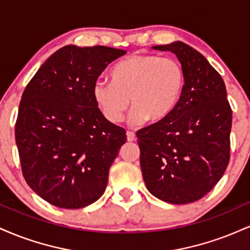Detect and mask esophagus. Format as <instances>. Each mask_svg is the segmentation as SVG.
<instances>
[{
	"label": "esophagus",
	"instance_id": "obj_1",
	"mask_svg": "<svg viewBox=\"0 0 250 250\" xmlns=\"http://www.w3.org/2000/svg\"><path fill=\"white\" fill-rule=\"evenodd\" d=\"M127 140L129 142H133L135 140V133L134 131H127Z\"/></svg>",
	"mask_w": 250,
	"mask_h": 250
}]
</instances>
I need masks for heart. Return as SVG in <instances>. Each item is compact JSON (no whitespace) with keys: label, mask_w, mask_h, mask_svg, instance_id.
<instances>
[{"label":"heart","mask_w":250,"mask_h":250,"mask_svg":"<svg viewBox=\"0 0 250 250\" xmlns=\"http://www.w3.org/2000/svg\"><path fill=\"white\" fill-rule=\"evenodd\" d=\"M110 76L111 81L94 83L93 97L111 123L122 121L130 103L134 123L161 122L176 108L185 88L181 63L155 54H134L117 62Z\"/></svg>","instance_id":"b5f03b06"}]
</instances>
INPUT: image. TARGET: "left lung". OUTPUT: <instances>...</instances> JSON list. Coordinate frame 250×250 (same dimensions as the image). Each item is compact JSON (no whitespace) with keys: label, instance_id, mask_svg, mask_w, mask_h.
Segmentation results:
<instances>
[{"label":"left lung","instance_id":"obj_1","mask_svg":"<svg viewBox=\"0 0 250 250\" xmlns=\"http://www.w3.org/2000/svg\"><path fill=\"white\" fill-rule=\"evenodd\" d=\"M153 49L176 55L185 88L167 119L136 133L142 176L155 197L186 205L202 199L225 174L231 108L222 77L202 54L181 41Z\"/></svg>","mask_w":250,"mask_h":250}]
</instances>
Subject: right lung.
Returning a JSON list of instances; mask_svg holds the SVG:
<instances>
[{"instance_id":"right-lung-1","label":"right lung","mask_w":250,"mask_h":250,"mask_svg":"<svg viewBox=\"0 0 250 250\" xmlns=\"http://www.w3.org/2000/svg\"><path fill=\"white\" fill-rule=\"evenodd\" d=\"M125 54L104 45H65L43 63L22 94L15 125L22 174L50 205L79 209L104 193L127 135L102 115L93 85Z\"/></svg>"}]
</instances>
